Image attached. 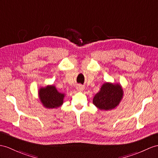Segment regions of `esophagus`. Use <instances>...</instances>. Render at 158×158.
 <instances>
[{
	"instance_id": "1",
	"label": "esophagus",
	"mask_w": 158,
	"mask_h": 158,
	"mask_svg": "<svg viewBox=\"0 0 158 158\" xmlns=\"http://www.w3.org/2000/svg\"><path fill=\"white\" fill-rule=\"evenodd\" d=\"M78 90H80V91H82V90H83V89H84V87L82 86L81 85H79L78 87Z\"/></svg>"
}]
</instances>
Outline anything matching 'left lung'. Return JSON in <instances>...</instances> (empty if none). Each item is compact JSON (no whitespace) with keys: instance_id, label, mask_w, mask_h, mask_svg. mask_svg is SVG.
Segmentation results:
<instances>
[{"instance_id":"1","label":"left lung","mask_w":158,"mask_h":158,"mask_svg":"<svg viewBox=\"0 0 158 158\" xmlns=\"http://www.w3.org/2000/svg\"><path fill=\"white\" fill-rule=\"evenodd\" d=\"M123 96V90L119 84L105 82L93 98V104L100 110H109L118 105Z\"/></svg>"}]
</instances>
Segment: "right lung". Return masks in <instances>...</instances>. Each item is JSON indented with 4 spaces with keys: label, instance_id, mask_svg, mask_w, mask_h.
I'll return each mask as SVG.
<instances>
[{
    "label": "right lung",
    "instance_id": "right-lung-1",
    "mask_svg": "<svg viewBox=\"0 0 158 158\" xmlns=\"http://www.w3.org/2000/svg\"><path fill=\"white\" fill-rule=\"evenodd\" d=\"M38 93L42 105L47 109H57L64 102L65 94L57 91L54 85L41 87Z\"/></svg>",
    "mask_w": 158,
    "mask_h": 158
}]
</instances>
